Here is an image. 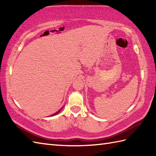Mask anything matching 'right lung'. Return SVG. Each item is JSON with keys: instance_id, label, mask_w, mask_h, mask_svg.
Here are the masks:
<instances>
[{"instance_id": "obj_1", "label": "right lung", "mask_w": 156, "mask_h": 156, "mask_svg": "<svg viewBox=\"0 0 156 156\" xmlns=\"http://www.w3.org/2000/svg\"><path fill=\"white\" fill-rule=\"evenodd\" d=\"M61 110H58V112H56V113H54V114H53V115H51V116H53V115H57V114H58V113H59V112H61Z\"/></svg>"}]
</instances>
